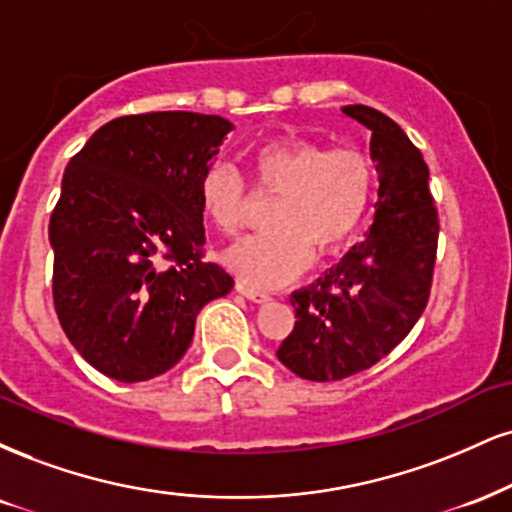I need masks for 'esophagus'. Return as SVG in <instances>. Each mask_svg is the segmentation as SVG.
I'll list each match as a JSON object with an SVG mask.
<instances>
[{
    "instance_id": "esophagus-1",
    "label": "esophagus",
    "mask_w": 512,
    "mask_h": 512,
    "mask_svg": "<svg viewBox=\"0 0 512 512\" xmlns=\"http://www.w3.org/2000/svg\"><path fill=\"white\" fill-rule=\"evenodd\" d=\"M236 291L240 293V295H245V298L248 300H252V303H269V300H272V295L269 293H264V291H260V288H252V286H248V283H236Z\"/></svg>"
}]
</instances>
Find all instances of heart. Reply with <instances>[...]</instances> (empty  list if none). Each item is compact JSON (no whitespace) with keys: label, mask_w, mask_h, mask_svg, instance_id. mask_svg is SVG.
I'll list each match as a JSON object with an SVG mask.
<instances>
[{"label":"heart","mask_w":512,"mask_h":512,"mask_svg":"<svg viewBox=\"0 0 512 512\" xmlns=\"http://www.w3.org/2000/svg\"><path fill=\"white\" fill-rule=\"evenodd\" d=\"M255 186L276 195L269 226L226 252L224 260L252 286L291 281L317 257L341 250L365 219L374 169L357 147H329L307 138L267 140L250 157ZM205 217L224 236L248 224V188L229 164H212L200 181Z\"/></svg>","instance_id":"obj_1"}]
</instances>
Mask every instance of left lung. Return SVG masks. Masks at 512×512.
I'll return each instance as SVG.
<instances>
[{"mask_svg":"<svg viewBox=\"0 0 512 512\" xmlns=\"http://www.w3.org/2000/svg\"><path fill=\"white\" fill-rule=\"evenodd\" d=\"M365 126L379 171L374 224L336 267L295 291V326L276 357L307 381H338L377 365L429 303L439 212L429 166L403 128L365 104L343 107Z\"/></svg>","mask_w":512,"mask_h":512,"instance_id":"8db88e82","label":"left lung"}]
</instances>
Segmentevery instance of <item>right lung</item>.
Returning <instances> with one entry per match:
<instances>
[{
    "instance_id": "add662e5",
    "label": "right lung",
    "mask_w": 512,
    "mask_h": 512,
    "mask_svg": "<svg viewBox=\"0 0 512 512\" xmlns=\"http://www.w3.org/2000/svg\"><path fill=\"white\" fill-rule=\"evenodd\" d=\"M231 123L195 112L104 123L71 157L49 219L52 295L73 348L123 384L171 369L209 300L233 288L205 262L200 181Z\"/></svg>"
}]
</instances>
